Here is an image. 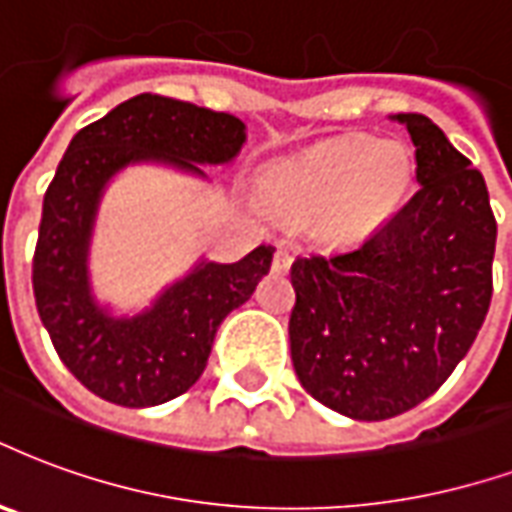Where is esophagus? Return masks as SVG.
<instances>
[{
  "label": "esophagus",
  "mask_w": 512,
  "mask_h": 512,
  "mask_svg": "<svg viewBox=\"0 0 512 512\" xmlns=\"http://www.w3.org/2000/svg\"><path fill=\"white\" fill-rule=\"evenodd\" d=\"M290 263H293V257H290V252L279 246V249H276L274 263H271V268H274L276 274H287V271H290Z\"/></svg>",
  "instance_id": "esophagus-1"
}]
</instances>
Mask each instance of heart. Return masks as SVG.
I'll return each mask as SVG.
<instances>
[{
	"mask_svg": "<svg viewBox=\"0 0 512 512\" xmlns=\"http://www.w3.org/2000/svg\"><path fill=\"white\" fill-rule=\"evenodd\" d=\"M410 151L399 140L350 138L279 165L263 181V200L295 222H317L331 244L377 233L410 198Z\"/></svg>",
	"mask_w": 512,
	"mask_h": 512,
	"instance_id": "heart-1",
	"label": "heart"
}]
</instances>
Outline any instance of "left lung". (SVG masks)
<instances>
[{"label": "left lung", "instance_id": "obj_1", "mask_svg": "<svg viewBox=\"0 0 512 512\" xmlns=\"http://www.w3.org/2000/svg\"><path fill=\"white\" fill-rule=\"evenodd\" d=\"M418 192L363 244L295 257L290 355L314 399L352 420L418 407L486 320L497 219L486 181L429 116L396 113Z\"/></svg>", "mask_w": 512, "mask_h": 512}]
</instances>
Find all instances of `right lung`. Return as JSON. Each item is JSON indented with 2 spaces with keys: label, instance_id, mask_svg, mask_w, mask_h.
Listing matches in <instances>:
<instances>
[{
  "label": "right lung",
  "instance_id": "add662e5",
  "mask_svg": "<svg viewBox=\"0 0 512 512\" xmlns=\"http://www.w3.org/2000/svg\"><path fill=\"white\" fill-rule=\"evenodd\" d=\"M246 124L192 102L138 94L83 127L64 151L43 200L34 249L37 312L62 363L94 396L121 407H154L189 391L206 369L227 314L268 274L274 246L238 263L200 257L146 309L119 314L94 295L89 255L105 189L132 165H160L208 181L230 165Z\"/></svg>",
  "mask_w": 512,
  "mask_h": 512
}]
</instances>
